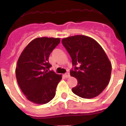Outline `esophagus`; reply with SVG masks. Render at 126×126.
I'll return each instance as SVG.
<instances>
[{"label": "esophagus", "instance_id": "esophagus-1", "mask_svg": "<svg viewBox=\"0 0 126 126\" xmlns=\"http://www.w3.org/2000/svg\"><path fill=\"white\" fill-rule=\"evenodd\" d=\"M64 76H65V78H69V77L70 76L69 73H66L65 74H64Z\"/></svg>", "mask_w": 126, "mask_h": 126}]
</instances>
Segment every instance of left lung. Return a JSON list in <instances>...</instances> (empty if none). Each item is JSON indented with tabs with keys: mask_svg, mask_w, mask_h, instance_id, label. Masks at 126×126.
I'll return each mask as SVG.
<instances>
[{
	"mask_svg": "<svg viewBox=\"0 0 126 126\" xmlns=\"http://www.w3.org/2000/svg\"><path fill=\"white\" fill-rule=\"evenodd\" d=\"M62 43L74 65L70 74L78 80L73 92L83 98L97 96L109 84L112 72V64L103 48L85 35L64 38Z\"/></svg>",
	"mask_w": 126,
	"mask_h": 126,
	"instance_id": "obj_1",
	"label": "left lung"
}]
</instances>
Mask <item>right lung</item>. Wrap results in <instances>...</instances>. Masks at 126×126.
<instances>
[{
	"label": "right lung",
	"instance_id": "obj_1",
	"mask_svg": "<svg viewBox=\"0 0 126 126\" xmlns=\"http://www.w3.org/2000/svg\"><path fill=\"white\" fill-rule=\"evenodd\" d=\"M59 38L39 37L28 44L16 67L19 86L26 98L36 104H45L54 98L61 74L48 71V57L59 44Z\"/></svg>",
	"mask_w": 126,
	"mask_h": 126
}]
</instances>
